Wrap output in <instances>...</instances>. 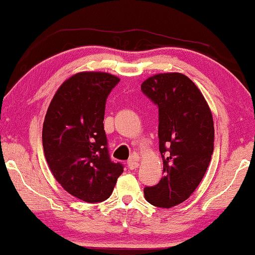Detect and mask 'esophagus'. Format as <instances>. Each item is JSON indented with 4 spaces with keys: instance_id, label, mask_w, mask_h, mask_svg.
<instances>
[{
    "instance_id": "1",
    "label": "esophagus",
    "mask_w": 255,
    "mask_h": 255,
    "mask_svg": "<svg viewBox=\"0 0 255 255\" xmlns=\"http://www.w3.org/2000/svg\"><path fill=\"white\" fill-rule=\"evenodd\" d=\"M128 167L130 168V170H135V168L138 167V162L136 160L135 157H131V158L128 160Z\"/></svg>"
}]
</instances>
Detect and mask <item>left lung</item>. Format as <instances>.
<instances>
[{"label":"left lung","instance_id":"left-lung-1","mask_svg":"<svg viewBox=\"0 0 255 255\" xmlns=\"http://www.w3.org/2000/svg\"><path fill=\"white\" fill-rule=\"evenodd\" d=\"M141 90L158 107L159 151L164 177L144 188L152 206L171 208L193 194L214 151V121L198 87L179 73L149 77Z\"/></svg>","mask_w":255,"mask_h":255}]
</instances>
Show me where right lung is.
I'll list each match as a JSON object with an SVG mask.
<instances>
[{"instance_id": "add662e5", "label": "right lung", "mask_w": 255, "mask_h": 255, "mask_svg": "<svg viewBox=\"0 0 255 255\" xmlns=\"http://www.w3.org/2000/svg\"><path fill=\"white\" fill-rule=\"evenodd\" d=\"M120 80L107 73H80L59 88L46 113L42 146L53 175L85 202L112 194L124 165L114 163L104 130L106 99Z\"/></svg>"}]
</instances>
